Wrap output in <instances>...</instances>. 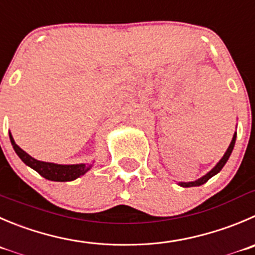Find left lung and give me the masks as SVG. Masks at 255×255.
Here are the masks:
<instances>
[{"label":"left lung","mask_w":255,"mask_h":255,"mask_svg":"<svg viewBox=\"0 0 255 255\" xmlns=\"http://www.w3.org/2000/svg\"><path fill=\"white\" fill-rule=\"evenodd\" d=\"M235 139H237V132H235L234 136H233L232 142H230L229 147H228V150H227V151H225L224 156H223L222 159H220V161L218 162L217 165H215L214 168H213L212 170H210L209 173L207 174V175H204V176H203V178L198 179V180H195V181H190V183H180V185H181V186H184V188H190V186H199V185H203V184L207 183V181L209 180V179L212 178V176H214L215 174L219 173V171L222 170V169H223V166L225 165V162H227V161H228V159H229V156H230V154H232L233 149H234Z\"/></svg>","instance_id":"obj_1"}]
</instances>
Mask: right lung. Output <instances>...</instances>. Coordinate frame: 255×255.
I'll use <instances>...</instances> for the list:
<instances>
[{
    "label": "right lung",
    "instance_id": "obj_1",
    "mask_svg": "<svg viewBox=\"0 0 255 255\" xmlns=\"http://www.w3.org/2000/svg\"><path fill=\"white\" fill-rule=\"evenodd\" d=\"M9 140L13 146L16 154L20 156V159L25 162L26 165L32 168L33 170L37 171L41 176L45 179L52 181H71L75 180L79 176L84 175L87 170L90 169L89 165L86 164H76V165H59V164H53V162H45L40 161V160L33 159L32 156L23 151L18 145L14 142L13 137H12L11 132H9Z\"/></svg>",
    "mask_w": 255,
    "mask_h": 255
}]
</instances>
